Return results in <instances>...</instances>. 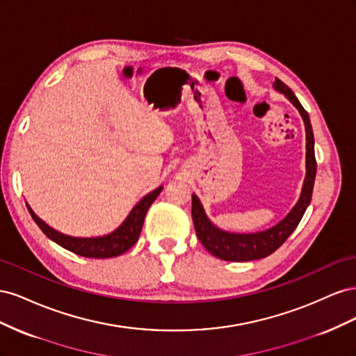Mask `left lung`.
Here are the masks:
<instances>
[{
    "label": "left lung",
    "instance_id": "1",
    "mask_svg": "<svg viewBox=\"0 0 356 356\" xmlns=\"http://www.w3.org/2000/svg\"><path fill=\"white\" fill-rule=\"evenodd\" d=\"M275 89L284 93L286 98L293 102L297 110L300 111L301 117L305 120L306 126V166L307 174L305 179L303 191H301L300 200L291 211L286 217L276 224L275 227L268 229L261 233L254 234H234V233H225L213 227L211 221L207 218V215L203 212L202 204L199 199L193 195L191 202V218L193 224H195L196 234L200 241V243L207 248V250L218 257L220 260L224 261H251L258 260V258H264L267 255L273 254L279 246H281L288 238L289 234L296 230L298 222L303 218V215L309 207L312 200V193H314V184L316 177V159H315V139H314V131H312L310 118L307 111L303 108V105L300 104L294 92L291 90L288 86L279 79L273 83Z\"/></svg>",
    "mask_w": 356,
    "mask_h": 356
}]
</instances>
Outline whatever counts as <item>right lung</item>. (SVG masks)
Returning a JSON list of instances; mask_svg holds the SVG:
<instances>
[{
    "label": "right lung",
    "instance_id": "right-lung-1",
    "mask_svg": "<svg viewBox=\"0 0 356 356\" xmlns=\"http://www.w3.org/2000/svg\"><path fill=\"white\" fill-rule=\"evenodd\" d=\"M163 187H159L154 191L148 193L145 197L135 204V208L127 215V218L123 221L120 227L115 229L113 233L102 236V238H71V236H65L56 230L50 229L47 224L42 222L37 215L29 209V213L32 220L37 222L41 232L44 233L49 239L56 242L65 250L89 258H111L124 254L127 250L136 243L139 234L143 230V224L145 220V215L148 208L152 207V203L156 200V197L160 195V191Z\"/></svg>",
    "mask_w": 356,
    "mask_h": 356
}]
</instances>
